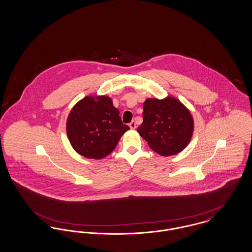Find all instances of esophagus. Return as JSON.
<instances>
[{
  "mask_svg": "<svg viewBox=\"0 0 252 252\" xmlns=\"http://www.w3.org/2000/svg\"><path fill=\"white\" fill-rule=\"evenodd\" d=\"M129 127H130L131 129H135V128H136V123H135L134 121H132L131 123L129 124Z\"/></svg>",
  "mask_w": 252,
  "mask_h": 252,
  "instance_id": "1",
  "label": "esophagus"
}]
</instances>
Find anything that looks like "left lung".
Listing matches in <instances>:
<instances>
[{
  "label": "left lung",
  "mask_w": 252,
  "mask_h": 252,
  "mask_svg": "<svg viewBox=\"0 0 252 252\" xmlns=\"http://www.w3.org/2000/svg\"><path fill=\"white\" fill-rule=\"evenodd\" d=\"M143 119L137 131L149 147L161 156L180 153L192 139L193 119L191 112L175 97L146 99Z\"/></svg>",
  "instance_id": "8db88e82"
}]
</instances>
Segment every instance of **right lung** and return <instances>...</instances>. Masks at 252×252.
Instances as JSON below:
<instances>
[{"label":"right lung","instance_id":"add662e5","mask_svg":"<svg viewBox=\"0 0 252 252\" xmlns=\"http://www.w3.org/2000/svg\"><path fill=\"white\" fill-rule=\"evenodd\" d=\"M72 148L81 156L100 159L109 155L129 126L108 96H86L72 108L66 124Z\"/></svg>","mask_w":252,"mask_h":252}]
</instances>
